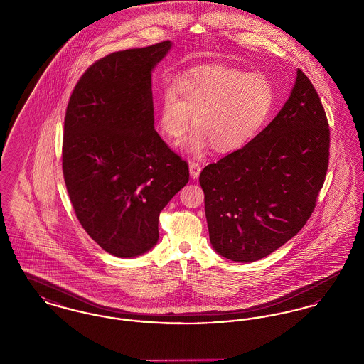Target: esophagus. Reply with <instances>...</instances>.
<instances>
[{
	"mask_svg": "<svg viewBox=\"0 0 364 364\" xmlns=\"http://www.w3.org/2000/svg\"><path fill=\"white\" fill-rule=\"evenodd\" d=\"M200 171H202V166L198 162H195V161L190 162L191 178H193V180L198 178V176L200 174Z\"/></svg>",
	"mask_w": 364,
	"mask_h": 364,
	"instance_id": "obj_1",
	"label": "esophagus"
}]
</instances>
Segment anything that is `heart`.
Segmentation results:
<instances>
[{"instance_id":"obj_1","label":"heart","mask_w":364,"mask_h":364,"mask_svg":"<svg viewBox=\"0 0 364 364\" xmlns=\"http://www.w3.org/2000/svg\"><path fill=\"white\" fill-rule=\"evenodd\" d=\"M274 90L258 73L211 65L181 73L173 86H165L158 102L162 134L178 140L196 128L183 143L186 151L200 154L213 146L217 153L242 150L259 135L269 122Z\"/></svg>"}]
</instances>
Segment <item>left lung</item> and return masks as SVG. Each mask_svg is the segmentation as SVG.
<instances>
[{
    "label": "left lung",
    "mask_w": 364,
    "mask_h": 364,
    "mask_svg": "<svg viewBox=\"0 0 364 364\" xmlns=\"http://www.w3.org/2000/svg\"><path fill=\"white\" fill-rule=\"evenodd\" d=\"M329 147L325 109L297 70L291 97L274 120L199 176L213 248L226 259L250 263L297 235L323 187Z\"/></svg>",
    "instance_id": "obj_1"
}]
</instances>
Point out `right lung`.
<instances>
[{
    "instance_id": "right-lung-1",
    "label": "right lung",
    "mask_w": 364,
    "mask_h": 364,
    "mask_svg": "<svg viewBox=\"0 0 364 364\" xmlns=\"http://www.w3.org/2000/svg\"><path fill=\"white\" fill-rule=\"evenodd\" d=\"M164 41L114 52L87 68L70 94L63 173L75 214L106 252L134 258L158 242V218L190 180L188 164L154 129L151 70Z\"/></svg>"
}]
</instances>
